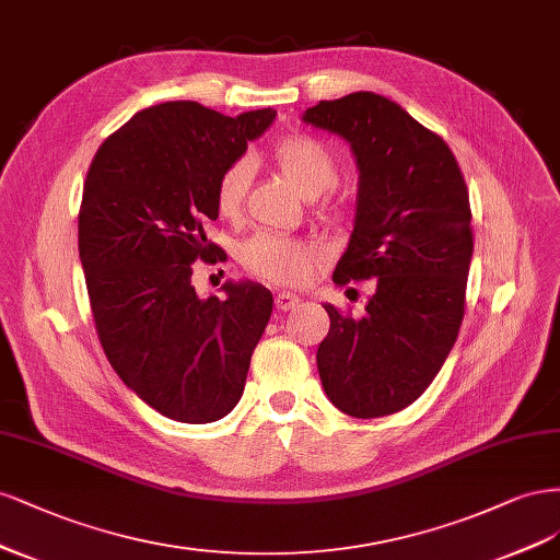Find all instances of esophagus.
Returning <instances> with one entry per match:
<instances>
[{"mask_svg": "<svg viewBox=\"0 0 560 560\" xmlns=\"http://www.w3.org/2000/svg\"><path fill=\"white\" fill-rule=\"evenodd\" d=\"M275 304H277L279 312H288V310H295V306L300 304V298L293 295V293H277Z\"/></svg>", "mask_w": 560, "mask_h": 560, "instance_id": "esophagus-1", "label": "esophagus"}]
</instances>
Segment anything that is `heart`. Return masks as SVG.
Segmentation results:
<instances>
[{
    "label": "heart",
    "mask_w": 560,
    "mask_h": 560,
    "mask_svg": "<svg viewBox=\"0 0 560 560\" xmlns=\"http://www.w3.org/2000/svg\"><path fill=\"white\" fill-rule=\"evenodd\" d=\"M279 172L304 197L328 190L337 178V162L326 143L310 135H288L275 141L272 151ZM250 186L248 160H234L219 174L213 186V205L223 219H237ZM330 215L339 209L328 207ZM320 260V248L312 242L285 237L277 232H258L240 248V262L246 272L272 283H302L310 279Z\"/></svg>",
    "instance_id": "b5f03b06"
}]
</instances>
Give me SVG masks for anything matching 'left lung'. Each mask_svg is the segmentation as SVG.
<instances>
[{"label": "left lung", "mask_w": 560, "mask_h": 560, "mask_svg": "<svg viewBox=\"0 0 560 560\" xmlns=\"http://www.w3.org/2000/svg\"><path fill=\"white\" fill-rule=\"evenodd\" d=\"M302 118L345 137L360 172L355 225L332 281L376 283L363 318L323 304L320 382L349 417H388L421 398L456 345L475 248L470 195L446 141L388 97L351 93Z\"/></svg>", "instance_id": "left-lung-1"}]
</instances>
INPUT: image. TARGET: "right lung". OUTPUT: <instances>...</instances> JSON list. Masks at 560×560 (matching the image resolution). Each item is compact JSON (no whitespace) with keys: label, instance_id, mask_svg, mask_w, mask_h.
<instances>
[{"label":"right lung","instance_id":"obj_1","mask_svg":"<svg viewBox=\"0 0 560 560\" xmlns=\"http://www.w3.org/2000/svg\"><path fill=\"white\" fill-rule=\"evenodd\" d=\"M275 116L155 104L90 162L79 256L100 345L125 386L172 421L211 423L234 409L272 316L260 283H225V300H200L190 277L197 260H223L205 234L219 219L215 178Z\"/></svg>","mask_w":560,"mask_h":560}]
</instances>
